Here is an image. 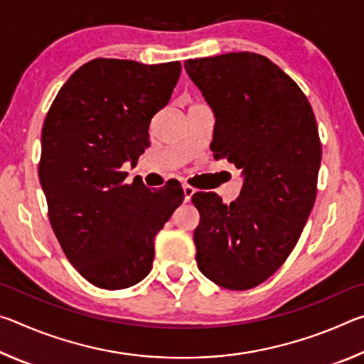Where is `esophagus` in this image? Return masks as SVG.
<instances>
[{"instance_id":"34e87169","label":"esophagus","mask_w":364,"mask_h":364,"mask_svg":"<svg viewBox=\"0 0 364 364\" xmlns=\"http://www.w3.org/2000/svg\"><path fill=\"white\" fill-rule=\"evenodd\" d=\"M183 193H184V202H189L191 197L194 196L196 189L193 186H189V184H183Z\"/></svg>"}]
</instances>
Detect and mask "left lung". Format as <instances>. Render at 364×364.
<instances>
[{
  "instance_id": "1",
  "label": "left lung",
  "mask_w": 364,
  "mask_h": 364,
  "mask_svg": "<svg viewBox=\"0 0 364 364\" xmlns=\"http://www.w3.org/2000/svg\"><path fill=\"white\" fill-rule=\"evenodd\" d=\"M184 69L215 110V159L244 175L230 205L215 193L193 196L197 267L215 284L247 291L287 260L315 204L316 119L299 85L262 54L188 59Z\"/></svg>"
}]
</instances>
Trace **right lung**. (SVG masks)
I'll return each mask as SVG.
<instances>
[{
    "label": "right lung",
    "instance_id": "add662e5",
    "mask_svg": "<svg viewBox=\"0 0 364 364\" xmlns=\"http://www.w3.org/2000/svg\"><path fill=\"white\" fill-rule=\"evenodd\" d=\"M181 64L97 58L72 73L41 130L38 175L65 257L86 281L119 291L152 268L154 239L183 202L170 181L157 191L122 165L149 147L152 117L167 106Z\"/></svg>",
    "mask_w": 364,
    "mask_h": 364
}]
</instances>
